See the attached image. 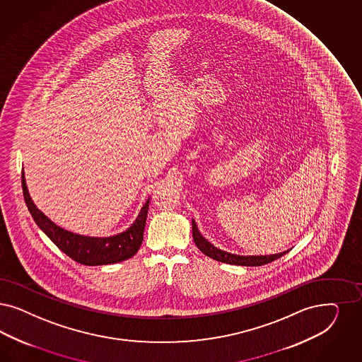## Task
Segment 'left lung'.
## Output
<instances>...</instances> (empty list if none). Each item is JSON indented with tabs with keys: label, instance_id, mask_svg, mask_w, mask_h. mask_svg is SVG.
I'll return each instance as SVG.
<instances>
[{
	"label": "left lung",
	"instance_id": "left-lung-1",
	"mask_svg": "<svg viewBox=\"0 0 362 362\" xmlns=\"http://www.w3.org/2000/svg\"><path fill=\"white\" fill-rule=\"evenodd\" d=\"M192 238L194 242L197 245V247L207 257H210L215 261L219 262L228 263V264H239V266H262L266 263L273 262L275 259L281 258L282 255H285L287 251H282L278 254L273 255H237V254H231L223 250L215 247L212 243H210L206 238L203 237L198 230V226L195 223V221L192 219Z\"/></svg>",
	"mask_w": 362,
	"mask_h": 362
}]
</instances>
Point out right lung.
<instances>
[{"mask_svg": "<svg viewBox=\"0 0 362 362\" xmlns=\"http://www.w3.org/2000/svg\"><path fill=\"white\" fill-rule=\"evenodd\" d=\"M21 177L24 199L36 225L47 234V237L49 238L59 249L76 262L86 266H101L123 262L125 259L134 257L137 250L140 249L150 207V198L141 207L135 222L123 233L111 237H87L65 230L63 227L56 225L54 222H52L44 212L40 211L29 195L24 171Z\"/></svg>", "mask_w": 362, "mask_h": 362, "instance_id": "add662e5", "label": "right lung"}]
</instances>
